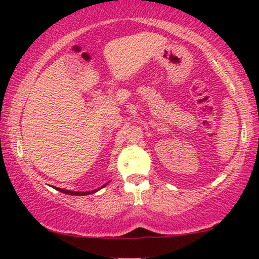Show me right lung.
<instances>
[{
	"instance_id": "1",
	"label": "right lung",
	"mask_w": 259,
	"mask_h": 259,
	"mask_svg": "<svg viewBox=\"0 0 259 259\" xmlns=\"http://www.w3.org/2000/svg\"><path fill=\"white\" fill-rule=\"evenodd\" d=\"M107 185V184H106ZM106 185H104L102 187H105ZM55 190L60 191V192L62 193H66V194H70V196H86V194H91V193H94L97 192L98 190H94V191H90V192H74V191H68V190H63V189H60V187H56Z\"/></svg>"
}]
</instances>
